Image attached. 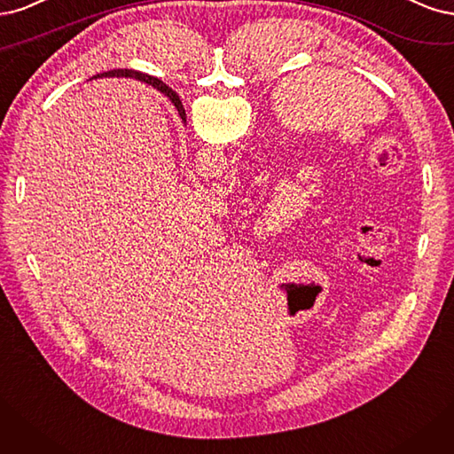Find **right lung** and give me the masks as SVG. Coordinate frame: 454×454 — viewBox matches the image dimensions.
Masks as SVG:
<instances>
[{
  "mask_svg": "<svg viewBox=\"0 0 454 454\" xmlns=\"http://www.w3.org/2000/svg\"><path fill=\"white\" fill-rule=\"evenodd\" d=\"M98 77H131V79H137V81H145V82L153 84L158 92H162L164 96H168V98L171 99V104H173L175 107H177L183 122H186V113H184V107H183V104H181L179 96L175 94V92L169 89V86H168L166 82L160 81V79L149 77V75H145V73L134 71V69H113V71H107V73H101V75H96L94 79H98Z\"/></svg>",
  "mask_w": 454,
  "mask_h": 454,
  "instance_id": "add662e5",
  "label": "right lung"
}]
</instances>
